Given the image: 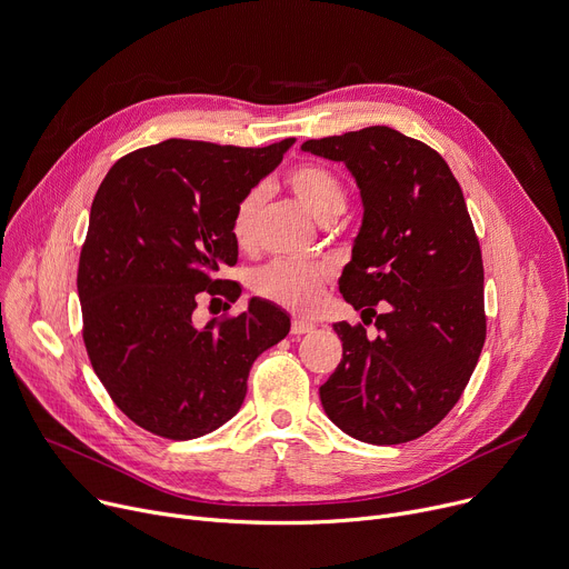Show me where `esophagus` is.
<instances>
[{
    "label": "esophagus",
    "mask_w": 569,
    "mask_h": 569,
    "mask_svg": "<svg viewBox=\"0 0 569 569\" xmlns=\"http://www.w3.org/2000/svg\"><path fill=\"white\" fill-rule=\"evenodd\" d=\"M313 329H316V325H313V322H306V320H292V327H290L292 336H303V333H311Z\"/></svg>",
    "instance_id": "obj_1"
}]
</instances>
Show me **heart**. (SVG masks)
I'll list each match as a JSON object with an SVG mask.
<instances>
[{"instance_id": "1", "label": "heart", "mask_w": 569, "mask_h": 569, "mask_svg": "<svg viewBox=\"0 0 569 569\" xmlns=\"http://www.w3.org/2000/svg\"><path fill=\"white\" fill-rule=\"evenodd\" d=\"M286 186L320 222L336 220L347 203V190L340 177L320 163H299L286 172ZM266 206V190L256 186L247 190L236 203L231 216V233L240 247L256 242L258 218ZM331 270L311 261H274L258 270L251 288L258 297L274 301L295 313L313 311Z\"/></svg>"}]
</instances>
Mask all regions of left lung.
Segmentation results:
<instances>
[{
  "label": "left lung",
  "instance_id": "8db88e82",
  "mask_svg": "<svg viewBox=\"0 0 569 569\" xmlns=\"http://www.w3.org/2000/svg\"><path fill=\"white\" fill-rule=\"evenodd\" d=\"M301 149L356 179L363 224L338 283L379 329L333 325L342 360L320 388L325 412L370 445L416 440L460 399L486 342L483 261L462 190L436 149L390 127Z\"/></svg>",
  "mask_w": 569,
  "mask_h": 569
}]
</instances>
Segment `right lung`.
Here are the masks:
<instances>
[{"label":"right lung","instance_id":"1","mask_svg":"<svg viewBox=\"0 0 569 569\" xmlns=\"http://www.w3.org/2000/svg\"><path fill=\"white\" fill-rule=\"evenodd\" d=\"M292 142L170 138L122 157L92 199L77 274L86 351L116 406L153 436L190 440L229 422L253 360L290 331L258 297L206 327L192 313L203 290L240 297L236 281L216 279L238 261L233 209Z\"/></svg>","mask_w":569,"mask_h":569}]
</instances>
